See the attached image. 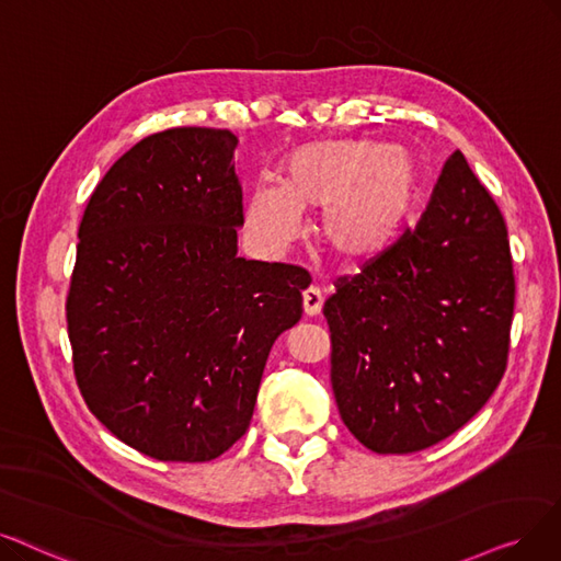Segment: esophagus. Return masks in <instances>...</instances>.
<instances>
[{
  "instance_id": "obj_1",
  "label": "esophagus",
  "mask_w": 561,
  "mask_h": 561,
  "mask_svg": "<svg viewBox=\"0 0 561 561\" xmlns=\"http://www.w3.org/2000/svg\"><path fill=\"white\" fill-rule=\"evenodd\" d=\"M304 312L308 318H316V316H320V310H322V304H324V297H322V293L318 287H308V289H304Z\"/></svg>"
}]
</instances>
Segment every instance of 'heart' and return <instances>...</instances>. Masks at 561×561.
<instances>
[{"label":"heart","instance_id":"heart-1","mask_svg":"<svg viewBox=\"0 0 561 561\" xmlns=\"http://www.w3.org/2000/svg\"><path fill=\"white\" fill-rule=\"evenodd\" d=\"M419 197L416 156L402 145L331 138L285 156L280 184L260 182L245 203V228L268 251H283L322 211V241L347 268L385 260L405 237Z\"/></svg>","mask_w":561,"mask_h":561}]
</instances>
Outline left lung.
Segmentation results:
<instances>
[{"mask_svg": "<svg viewBox=\"0 0 561 561\" xmlns=\"http://www.w3.org/2000/svg\"><path fill=\"white\" fill-rule=\"evenodd\" d=\"M513 304L506 222L454 151L416 228L324 304L350 433L375 454H414L462 428L502 382Z\"/></svg>", "mask_w": 561, "mask_h": 561, "instance_id": "obj_1", "label": "left lung"}]
</instances>
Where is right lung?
<instances>
[{
  "mask_svg": "<svg viewBox=\"0 0 561 561\" xmlns=\"http://www.w3.org/2000/svg\"><path fill=\"white\" fill-rule=\"evenodd\" d=\"M237 136L168 128L89 197L66 297L87 408L133 449L207 462L249 431L266 356L301 320L299 266L237 255Z\"/></svg>",
  "mask_w": 561,
  "mask_h": 561,
  "instance_id": "1",
  "label": "right lung"
}]
</instances>
